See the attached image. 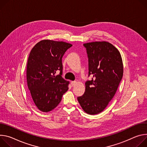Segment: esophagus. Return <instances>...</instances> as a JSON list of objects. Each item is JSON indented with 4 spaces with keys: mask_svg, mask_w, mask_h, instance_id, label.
Wrapping results in <instances>:
<instances>
[{
    "mask_svg": "<svg viewBox=\"0 0 147 147\" xmlns=\"http://www.w3.org/2000/svg\"><path fill=\"white\" fill-rule=\"evenodd\" d=\"M71 84L72 86H74L76 84V81H71Z\"/></svg>",
    "mask_w": 147,
    "mask_h": 147,
    "instance_id": "1",
    "label": "esophagus"
}]
</instances>
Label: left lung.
I'll use <instances>...</instances> for the list:
<instances>
[{
    "label": "left lung",
    "mask_w": 147,
    "mask_h": 147,
    "mask_svg": "<svg viewBox=\"0 0 147 147\" xmlns=\"http://www.w3.org/2000/svg\"><path fill=\"white\" fill-rule=\"evenodd\" d=\"M90 80L85 83L84 94L78 97L82 109L89 115L99 114L115 96L123 75L121 54L106 41L85 43Z\"/></svg>",
    "instance_id": "obj_1"
}]
</instances>
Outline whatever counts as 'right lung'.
Masks as SVG:
<instances>
[{
    "label": "right lung",
    "mask_w": 147,
    "mask_h": 147,
    "mask_svg": "<svg viewBox=\"0 0 147 147\" xmlns=\"http://www.w3.org/2000/svg\"><path fill=\"white\" fill-rule=\"evenodd\" d=\"M72 44L44 40L37 43L29 54L27 82L30 96L41 111L48 112L60 103L69 82L62 77V58ZM59 70V75L56 72Z\"/></svg>",
    "instance_id": "right-lung-1"
}]
</instances>
